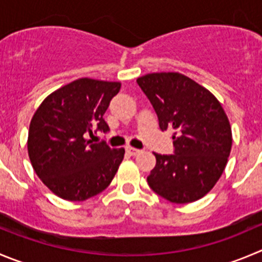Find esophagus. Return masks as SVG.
Masks as SVG:
<instances>
[{"label": "esophagus", "instance_id": "1", "mask_svg": "<svg viewBox=\"0 0 262 262\" xmlns=\"http://www.w3.org/2000/svg\"><path fill=\"white\" fill-rule=\"evenodd\" d=\"M126 151H127V153H128V154H131V156H138V154L140 153V150H139V149L133 148V146H127Z\"/></svg>", "mask_w": 262, "mask_h": 262}]
</instances>
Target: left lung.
Instances as JSON below:
<instances>
[{"instance_id": "1", "label": "left lung", "mask_w": 262, "mask_h": 262, "mask_svg": "<svg viewBox=\"0 0 262 262\" xmlns=\"http://www.w3.org/2000/svg\"><path fill=\"white\" fill-rule=\"evenodd\" d=\"M136 82L156 111L159 128L173 131V154L154 153L149 186L172 203L198 201L223 175L231 150L223 106L208 90L180 73H150Z\"/></svg>"}]
</instances>
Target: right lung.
Masks as SVG:
<instances>
[{"label": "right lung", "instance_id": "right-lung-1", "mask_svg": "<svg viewBox=\"0 0 262 262\" xmlns=\"http://www.w3.org/2000/svg\"><path fill=\"white\" fill-rule=\"evenodd\" d=\"M119 89V82L76 79L47 96L34 113L29 159L42 183L60 198L86 201L113 180L124 149L92 143L86 136L108 133L103 116Z\"/></svg>", "mask_w": 262, "mask_h": 262}]
</instances>
